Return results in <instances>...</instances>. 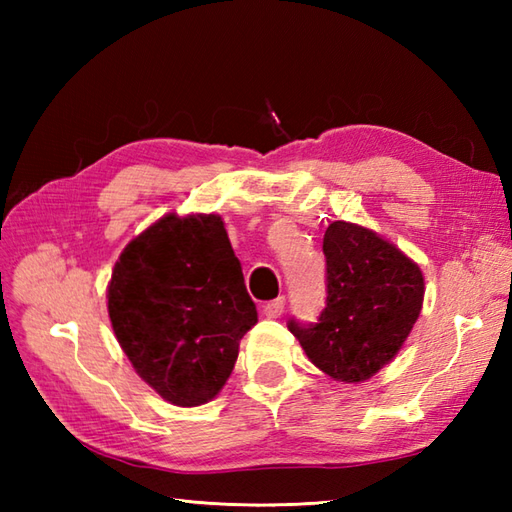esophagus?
<instances>
[{"mask_svg":"<svg viewBox=\"0 0 512 512\" xmlns=\"http://www.w3.org/2000/svg\"><path fill=\"white\" fill-rule=\"evenodd\" d=\"M284 306H286V297H277V299L266 303L264 314L268 319H277V317H281V312H284Z\"/></svg>","mask_w":512,"mask_h":512,"instance_id":"34e87169","label":"esophagus"}]
</instances>
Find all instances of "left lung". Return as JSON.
Returning a JSON list of instances; mask_svg holds the SVG:
<instances>
[{
	"mask_svg": "<svg viewBox=\"0 0 512 512\" xmlns=\"http://www.w3.org/2000/svg\"><path fill=\"white\" fill-rule=\"evenodd\" d=\"M325 308L288 321L303 352L341 383H363L398 354L416 323L424 279L416 262L369 228L332 222L323 235Z\"/></svg>",
	"mask_w": 512,
	"mask_h": 512,
	"instance_id": "left-lung-1",
	"label": "left lung"
}]
</instances>
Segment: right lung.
Instances as JSON below:
<instances>
[{"label":"right lung","instance_id":"add662e5","mask_svg":"<svg viewBox=\"0 0 512 512\" xmlns=\"http://www.w3.org/2000/svg\"><path fill=\"white\" fill-rule=\"evenodd\" d=\"M107 312L136 374L178 407L213 400L257 323L220 215L169 213L125 246Z\"/></svg>","mask_w":512,"mask_h":512}]
</instances>
